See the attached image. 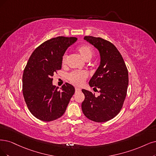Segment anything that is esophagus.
I'll list each match as a JSON object with an SVG mask.
<instances>
[{
	"label": "esophagus",
	"instance_id": "obj_1",
	"mask_svg": "<svg viewBox=\"0 0 156 156\" xmlns=\"http://www.w3.org/2000/svg\"><path fill=\"white\" fill-rule=\"evenodd\" d=\"M80 90H81V89H79V88H78V87H76V88H75V91H76V92H79V91H80Z\"/></svg>",
	"mask_w": 156,
	"mask_h": 156
}]
</instances>
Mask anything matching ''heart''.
I'll return each mask as SVG.
<instances>
[{
	"label": "heart",
	"mask_w": 156,
	"mask_h": 156,
	"mask_svg": "<svg viewBox=\"0 0 156 156\" xmlns=\"http://www.w3.org/2000/svg\"><path fill=\"white\" fill-rule=\"evenodd\" d=\"M76 51L82 58L85 61H89L94 55V50L90 45L83 44L76 48ZM67 61V53L63 54L62 58V64L65 66ZM88 73L85 71H73L67 76L69 81L75 85L80 86L84 83L85 80L88 78Z\"/></svg>",
	"instance_id": "obj_1"
}]
</instances>
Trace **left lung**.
<instances>
[{
    "instance_id": "8db88e82",
    "label": "left lung",
    "mask_w": 156,
    "mask_h": 156,
    "mask_svg": "<svg viewBox=\"0 0 156 156\" xmlns=\"http://www.w3.org/2000/svg\"><path fill=\"white\" fill-rule=\"evenodd\" d=\"M84 39L98 49L100 65L89 81L90 87L99 89L96 96L82 89L85 100L82 108L85 116L95 122H105L117 116L122 108L127 92L129 73L122 55L113 44L100 37Z\"/></svg>"
}]
</instances>
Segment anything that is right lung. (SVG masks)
Segmentation results:
<instances>
[{"mask_svg": "<svg viewBox=\"0 0 156 156\" xmlns=\"http://www.w3.org/2000/svg\"><path fill=\"white\" fill-rule=\"evenodd\" d=\"M76 37H58L40 44L33 52L22 76V93L33 116L51 122L64 114L74 93V87L66 83L60 90L53 85V76L62 68V58Z\"/></svg>", "mask_w": 156, "mask_h": 156, "instance_id": "1", "label": "right lung"}]
</instances>
